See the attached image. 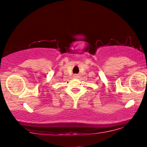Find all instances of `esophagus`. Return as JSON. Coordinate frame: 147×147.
Masks as SVG:
<instances>
[{
  "instance_id": "obj_1",
  "label": "esophagus",
  "mask_w": 147,
  "mask_h": 147,
  "mask_svg": "<svg viewBox=\"0 0 147 147\" xmlns=\"http://www.w3.org/2000/svg\"><path fill=\"white\" fill-rule=\"evenodd\" d=\"M74 77H75V78H78V75H75V76H74Z\"/></svg>"
}]
</instances>
